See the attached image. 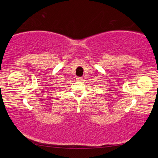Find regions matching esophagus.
Segmentation results:
<instances>
[{"label": "esophagus", "instance_id": "obj_1", "mask_svg": "<svg viewBox=\"0 0 158 158\" xmlns=\"http://www.w3.org/2000/svg\"><path fill=\"white\" fill-rule=\"evenodd\" d=\"M76 79H77V81H83V77H77V78H76Z\"/></svg>", "mask_w": 158, "mask_h": 158}]
</instances>
